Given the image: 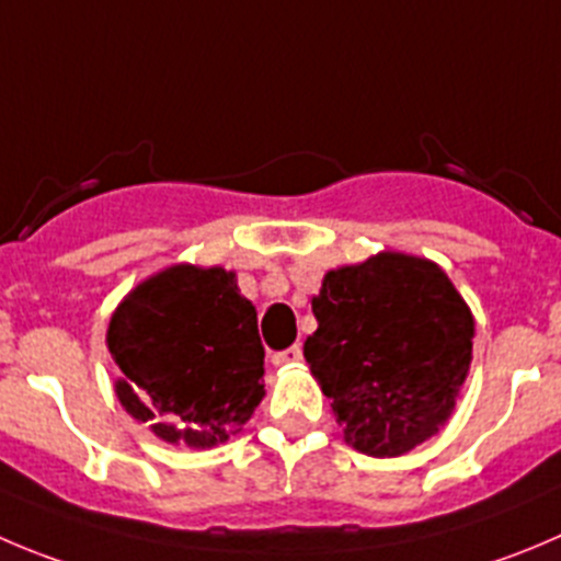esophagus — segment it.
Masks as SVG:
<instances>
[{
  "instance_id": "34e87169",
  "label": "esophagus",
  "mask_w": 561,
  "mask_h": 561,
  "mask_svg": "<svg viewBox=\"0 0 561 561\" xmlns=\"http://www.w3.org/2000/svg\"><path fill=\"white\" fill-rule=\"evenodd\" d=\"M300 360H302V346L300 344H295V346H289V350L275 352V355H272V364H275V366H291V364H300Z\"/></svg>"
}]
</instances>
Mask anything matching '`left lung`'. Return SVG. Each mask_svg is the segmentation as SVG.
Segmentation results:
<instances>
[{"instance_id": "left-lung-1", "label": "left lung", "mask_w": 561, "mask_h": 561, "mask_svg": "<svg viewBox=\"0 0 561 561\" xmlns=\"http://www.w3.org/2000/svg\"><path fill=\"white\" fill-rule=\"evenodd\" d=\"M302 355L346 444L399 457L435 435L471 369L473 317L446 272L380 253L324 275Z\"/></svg>"}]
</instances>
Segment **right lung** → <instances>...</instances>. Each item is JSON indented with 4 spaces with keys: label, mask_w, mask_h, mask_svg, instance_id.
<instances>
[{
    "label": "right lung",
    "mask_w": 561,
    "mask_h": 561,
    "mask_svg": "<svg viewBox=\"0 0 561 561\" xmlns=\"http://www.w3.org/2000/svg\"><path fill=\"white\" fill-rule=\"evenodd\" d=\"M121 404L168 444H222L264 397V346L233 272L179 264L148 277L106 330Z\"/></svg>",
    "instance_id": "1"
}]
</instances>
